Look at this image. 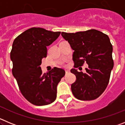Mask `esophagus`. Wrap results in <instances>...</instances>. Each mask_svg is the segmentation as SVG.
<instances>
[{"label":"esophagus","mask_w":125,"mask_h":125,"mask_svg":"<svg viewBox=\"0 0 125 125\" xmlns=\"http://www.w3.org/2000/svg\"><path fill=\"white\" fill-rule=\"evenodd\" d=\"M65 73H66V74H67V73H70V70H65Z\"/></svg>","instance_id":"34e87169"}]
</instances>
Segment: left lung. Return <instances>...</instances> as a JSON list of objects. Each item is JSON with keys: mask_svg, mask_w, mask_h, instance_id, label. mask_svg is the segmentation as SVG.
<instances>
[{"mask_svg": "<svg viewBox=\"0 0 125 125\" xmlns=\"http://www.w3.org/2000/svg\"><path fill=\"white\" fill-rule=\"evenodd\" d=\"M61 34L74 50V68L84 63L88 65L85 73L71 70L76 78L71 86L72 93L81 101L95 99L105 90L114 67L110 39L105 34L93 29L75 33L62 32Z\"/></svg>", "mask_w": 125, "mask_h": 125, "instance_id": "8db88e82", "label": "left lung"}]
</instances>
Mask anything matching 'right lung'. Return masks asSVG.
<instances>
[{
  "label": "right lung",
  "instance_id": "add662e5",
  "mask_svg": "<svg viewBox=\"0 0 125 125\" xmlns=\"http://www.w3.org/2000/svg\"><path fill=\"white\" fill-rule=\"evenodd\" d=\"M61 32L31 28L15 38L10 52L12 73L21 93L35 105L52 103L57 97V86L65 72L54 67L43 73L40 65L47 57V46L59 38Z\"/></svg>",
  "mask_w": 125,
  "mask_h": 125
}]
</instances>
